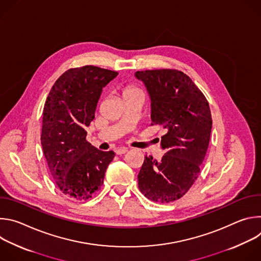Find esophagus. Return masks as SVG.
<instances>
[{"label": "esophagus", "mask_w": 261, "mask_h": 261, "mask_svg": "<svg viewBox=\"0 0 261 261\" xmlns=\"http://www.w3.org/2000/svg\"><path fill=\"white\" fill-rule=\"evenodd\" d=\"M115 152L117 155H123L128 152V148L127 147H118V148H116Z\"/></svg>", "instance_id": "esophagus-1"}]
</instances>
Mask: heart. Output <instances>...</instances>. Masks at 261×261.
<instances>
[{"mask_svg":"<svg viewBox=\"0 0 261 261\" xmlns=\"http://www.w3.org/2000/svg\"><path fill=\"white\" fill-rule=\"evenodd\" d=\"M135 91H137V90H135V89H128V90H126V92H125V94H128V93H131V92H135Z\"/></svg>","mask_w":261,"mask_h":261,"instance_id":"b5f03b06","label":"heart"}]
</instances>
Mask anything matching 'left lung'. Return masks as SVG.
Returning <instances> with one entry per match:
<instances>
[{
  "instance_id": "left-lung-1",
  "label": "left lung",
  "mask_w": 261,
  "mask_h": 261,
  "mask_svg": "<svg viewBox=\"0 0 261 261\" xmlns=\"http://www.w3.org/2000/svg\"><path fill=\"white\" fill-rule=\"evenodd\" d=\"M151 100L152 125L165 129L161 160L144 157L138 188L156 202H171L184 196L200 171L211 137L208 103L191 79L177 70L135 72Z\"/></svg>"
}]
</instances>
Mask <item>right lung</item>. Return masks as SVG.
<instances>
[{
	"mask_svg": "<svg viewBox=\"0 0 261 261\" xmlns=\"http://www.w3.org/2000/svg\"><path fill=\"white\" fill-rule=\"evenodd\" d=\"M118 72L95 66L66 71L51 88L43 109L41 144L53 178L68 197L87 200L100 189L113 151L86 140L103 88Z\"/></svg>",
	"mask_w": 261,
	"mask_h": 261,
	"instance_id": "right-lung-1",
	"label": "right lung"
}]
</instances>
